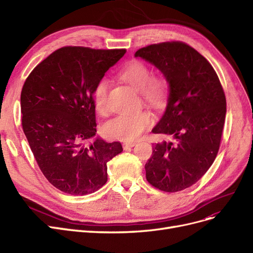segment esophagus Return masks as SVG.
I'll return each mask as SVG.
<instances>
[{
  "label": "esophagus",
  "instance_id": "34e87169",
  "mask_svg": "<svg viewBox=\"0 0 253 253\" xmlns=\"http://www.w3.org/2000/svg\"><path fill=\"white\" fill-rule=\"evenodd\" d=\"M135 144H136V142H133V141H131V142H124V143H123V148H124V150H126V149H128V148L134 147Z\"/></svg>",
  "mask_w": 253,
  "mask_h": 253
}]
</instances>
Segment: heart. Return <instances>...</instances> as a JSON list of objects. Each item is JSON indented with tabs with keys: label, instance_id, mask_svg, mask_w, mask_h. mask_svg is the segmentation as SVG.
Returning a JSON list of instances; mask_svg holds the SVG:
<instances>
[{
	"label": "heart",
	"instance_id": "b5f03b06",
	"mask_svg": "<svg viewBox=\"0 0 253 253\" xmlns=\"http://www.w3.org/2000/svg\"><path fill=\"white\" fill-rule=\"evenodd\" d=\"M149 65L140 60H132L120 71L119 76L123 81L140 91L143 99L151 106L160 109L167 97V82L163 77L152 76ZM111 89L109 78L99 79L93 90L96 111L104 115L108 112V97ZM153 123V116L149 112L122 114L110 120L103 125V133L110 138L133 141Z\"/></svg>",
	"mask_w": 253,
	"mask_h": 253
}]
</instances>
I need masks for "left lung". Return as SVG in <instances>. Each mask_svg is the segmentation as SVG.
<instances>
[{
  "label": "left lung",
  "instance_id": "obj_1",
  "mask_svg": "<svg viewBox=\"0 0 253 253\" xmlns=\"http://www.w3.org/2000/svg\"><path fill=\"white\" fill-rule=\"evenodd\" d=\"M135 57L160 70L169 86L166 111L153 133L175 138L154 144L145 176L160 191H182L206 173L218 153L227 112L222 86L209 61L183 42L149 45Z\"/></svg>",
  "mask_w": 253,
  "mask_h": 253
}]
</instances>
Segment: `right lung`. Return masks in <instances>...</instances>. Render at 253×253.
Returning <instances> with one entry per match:
<instances>
[{"label": "right lung", "mask_w": 253, "mask_h": 253, "mask_svg": "<svg viewBox=\"0 0 253 253\" xmlns=\"http://www.w3.org/2000/svg\"><path fill=\"white\" fill-rule=\"evenodd\" d=\"M125 49L66 46L40 62L23 84L21 124L48 181L63 193L84 196L108 180V163L123 151L119 141L96 138L93 90Z\"/></svg>", "instance_id": "1"}]
</instances>
